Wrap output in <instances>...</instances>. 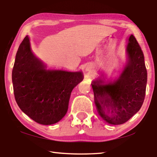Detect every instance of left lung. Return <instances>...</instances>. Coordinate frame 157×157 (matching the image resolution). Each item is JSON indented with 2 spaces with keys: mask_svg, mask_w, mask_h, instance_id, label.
I'll list each match as a JSON object with an SVG mask.
<instances>
[{
  "mask_svg": "<svg viewBox=\"0 0 157 157\" xmlns=\"http://www.w3.org/2000/svg\"><path fill=\"white\" fill-rule=\"evenodd\" d=\"M127 63L119 78L105 82L99 78L91 84L99 115L111 124L126 123L144 102L147 74L144 55L132 34L127 45Z\"/></svg>",
  "mask_w": 157,
  "mask_h": 157,
  "instance_id": "8db88e82",
  "label": "left lung"
}]
</instances>
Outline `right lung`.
I'll return each instance as SVG.
<instances>
[{"label":"right lung","instance_id":"obj_1","mask_svg":"<svg viewBox=\"0 0 157 157\" xmlns=\"http://www.w3.org/2000/svg\"><path fill=\"white\" fill-rule=\"evenodd\" d=\"M46 68L32 52L30 38L26 36L18 47L12 70L15 100L33 121L48 125L66 115L71 92L84 77L82 72Z\"/></svg>","mask_w":157,"mask_h":157}]
</instances>
